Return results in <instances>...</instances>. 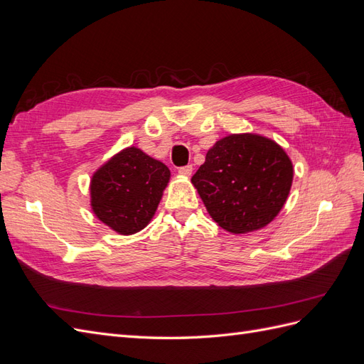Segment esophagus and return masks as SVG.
Instances as JSON below:
<instances>
[{
    "mask_svg": "<svg viewBox=\"0 0 364 364\" xmlns=\"http://www.w3.org/2000/svg\"><path fill=\"white\" fill-rule=\"evenodd\" d=\"M179 174L186 176V178H190V176L193 174V165H185V167H181L179 168Z\"/></svg>",
    "mask_w": 364,
    "mask_h": 364,
    "instance_id": "esophagus-1",
    "label": "esophagus"
}]
</instances>
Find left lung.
<instances>
[{
    "label": "left lung",
    "instance_id": "1",
    "mask_svg": "<svg viewBox=\"0 0 364 364\" xmlns=\"http://www.w3.org/2000/svg\"><path fill=\"white\" fill-rule=\"evenodd\" d=\"M191 182L218 226L246 234L278 215L291 188L293 164L269 138L229 135L208 150Z\"/></svg>",
    "mask_w": 364,
    "mask_h": 364
}]
</instances>
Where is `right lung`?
Instances as JSON below:
<instances>
[{"label": "right lung", "mask_w": 364, "mask_h": 364, "mask_svg": "<svg viewBox=\"0 0 364 364\" xmlns=\"http://www.w3.org/2000/svg\"><path fill=\"white\" fill-rule=\"evenodd\" d=\"M168 181L167 165L136 147L124 149L94 173L92 211L118 234H135L149 225Z\"/></svg>", "instance_id": "right-lung-1"}]
</instances>
